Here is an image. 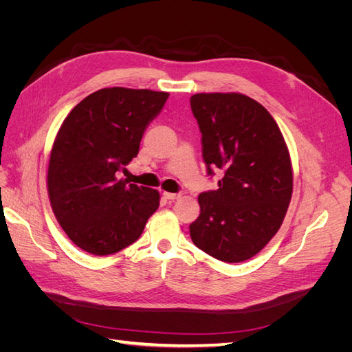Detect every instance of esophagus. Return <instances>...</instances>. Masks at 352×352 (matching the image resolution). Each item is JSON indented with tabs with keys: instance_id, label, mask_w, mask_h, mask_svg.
<instances>
[{
	"instance_id": "1",
	"label": "esophagus",
	"mask_w": 352,
	"mask_h": 352,
	"mask_svg": "<svg viewBox=\"0 0 352 352\" xmlns=\"http://www.w3.org/2000/svg\"><path fill=\"white\" fill-rule=\"evenodd\" d=\"M163 195L166 199H170V201H175V199L180 198V194H172V192H164Z\"/></svg>"
}]
</instances>
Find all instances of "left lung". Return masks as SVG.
Wrapping results in <instances>:
<instances>
[{
  "label": "left lung",
  "mask_w": 352,
  "mask_h": 352,
  "mask_svg": "<svg viewBox=\"0 0 352 352\" xmlns=\"http://www.w3.org/2000/svg\"><path fill=\"white\" fill-rule=\"evenodd\" d=\"M190 109L202 135L208 176L219 189L198 197L192 242L225 263L258 254L279 230L292 197V164L278 123L243 94H195Z\"/></svg>",
  "instance_id": "left-lung-1"
}]
</instances>
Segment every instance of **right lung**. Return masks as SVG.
<instances>
[{"mask_svg": "<svg viewBox=\"0 0 352 352\" xmlns=\"http://www.w3.org/2000/svg\"><path fill=\"white\" fill-rule=\"evenodd\" d=\"M167 98V92L104 88L63 122L50 154L48 195L60 226L83 251L109 255L129 247L158 208L157 189L119 173L140 153L145 129Z\"/></svg>", "mask_w": 352, "mask_h": 352, "instance_id": "1", "label": "right lung"}]
</instances>
